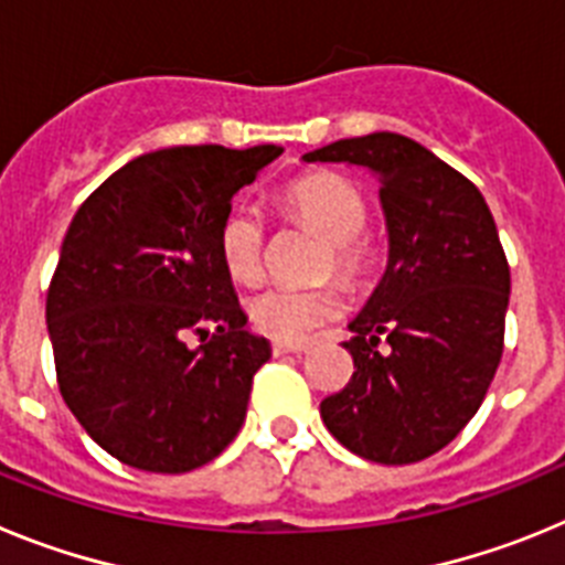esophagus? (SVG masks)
Here are the masks:
<instances>
[{"label":"esophagus","instance_id":"obj_1","mask_svg":"<svg viewBox=\"0 0 565 565\" xmlns=\"http://www.w3.org/2000/svg\"><path fill=\"white\" fill-rule=\"evenodd\" d=\"M308 344L302 342H271V353L274 356H282V353H302Z\"/></svg>","mask_w":565,"mask_h":565}]
</instances>
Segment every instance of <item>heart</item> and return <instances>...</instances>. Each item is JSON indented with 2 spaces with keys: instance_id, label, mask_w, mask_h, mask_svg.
I'll use <instances>...</instances> for the list:
<instances>
[{
  "instance_id": "b5f03b06",
  "label": "heart",
  "mask_w": 565,
  "mask_h": 565,
  "mask_svg": "<svg viewBox=\"0 0 565 565\" xmlns=\"http://www.w3.org/2000/svg\"><path fill=\"white\" fill-rule=\"evenodd\" d=\"M282 203L299 223L326 237L322 277L337 274L344 286L359 291L376 274L382 246L376 234L364 226L367 203L348 178L337 172H311L288 183ZM268 228L254 206H234L217 228V254L234 282H257L266 268ZM344 311L337 286L317 288H263L246 299V313L259 333L277 342H302L317 328Z\"/></svg>"
}]
</instances>
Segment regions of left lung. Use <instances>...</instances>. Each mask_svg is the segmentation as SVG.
<instances>
[{"mask_svg": "<svg viewBox=\"0 0 565 565\" xmlns=\"http://www.w3.org/2000/svg\"><path fill=\"white\" fill-rule=\"evenodd\" d=\"M306 161L376 172L391 263L351 322L348 387L319 404L342 447L376 463H416L478 413L503 353L509 263L483 194L396 132L342 138Z\"/></svg>", "mask_w": 565, "mask_h": 565, "instance_id": "1", "label": "left lung"}]
</instances>
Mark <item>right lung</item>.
<instances>
[{"instance_id":"right-lung-1","label":"right lung","mask_w":565,"mask_h":565,"mask_svg":"<svg viewBox=\"0 0 565 565\" xmlns=\"http://www.w3.org/2000/svg\"><path fill=\"white\" fill-rule=\"evenodd\" d=\"M279 154L274 143L141 154L89 194L64 234L47 288L58 391L127 467L192 472L246 422L254 373L271 351L243 328L217 228L234 194Z\"/></svg>"}]
</instances>
